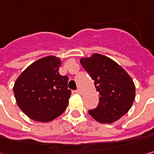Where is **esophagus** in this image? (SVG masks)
Instances as JSON below:
<instances>
[{
  "instance_id": "obj_1",
  "label": "esophagus",
  "mask_w": 154,
  "mask_h": 154,
  "mask_svg": "<svg viewBox=\"0 0 154 154\" xmlns=\"http://www.w3.org/2000/svg\"><path fill=\"white\" fill-rule=\"evenodd\" d=\"M76 93L78 94V95H81V94H82V90H81V89H77V90H76Z\"/></svg>"
}]
</instances>
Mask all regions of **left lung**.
<instances>
[{
	"label": "left lung",
	"instance_id": "1",
	"mask_svg": "<svg viewBox=\"0 0 154 154\" xmlns=\"http://www.w3.org/2000/svg\"><path fill=\"white\" fill-rule=\"evenodd\" d=\"M80 63L99 92L97 109L89 114L100 123H113L127 114L135 99V85L123 68L109 57L93 53Z\"/></svg>",
	"mask_w": 154,
	"mask_h": 154
}]
</instances>
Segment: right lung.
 <instances>
[{"label":"right lung","instance_id":"obj_1","mask_svg":"<svg viewBox=\"0 0 154 154\" xmlns=\"http://www.w3.org/2000/svg\"><path fill=\"white\" fill-rule=\"evenodd\" d=\"M60 58L46 56L31 64L14 85L17 105L30 119L49 122L66 109L70 90L68 77L58 73Z\"/></svg>","mask_w":154,"mask_h":154}]
</instances>
